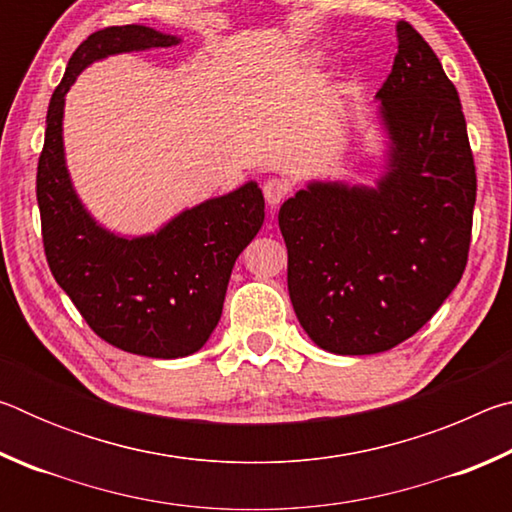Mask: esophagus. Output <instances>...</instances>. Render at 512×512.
<instances>
[{
  "label": "esophagus",
  "mask_w": 512,
  "mask_h": 512,
  "mask_svg": "<svg viewBox=\"0 0 512 512\" xmlns=\"http://www.w3.org/2000/svg\"><path fill=\"white\" fill-rule=\"evenodd\" d=\"M289 189H291V185L287 183V180H282V178H268L266 183H264V198H266L268 207H277V205H280V203L284 201V198H287Z\"/></svg>",
  "instance_id": "esophagus-1"
}]
</instances>
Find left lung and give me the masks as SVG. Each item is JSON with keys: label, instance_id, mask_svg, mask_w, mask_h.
Segmentation results:
<instances>
[{"label": "left lung", "instance_id": "8db88e82", "mask_svg": "<svg viewBox=\"0 0 512 512\" xmlns=\"http://www.w3.org/2000/svg\"><path fill=\"white\" fill-rule=\"evenodd\" d=\"M377 99L388 137L377 185L314 180L277 214L302 329L352 357L395 348L436 314L465 271L476 201L461 99L409 22H397Z\"/></svg>", "mask_w": 512, "mask_h": 512}]
</instances>
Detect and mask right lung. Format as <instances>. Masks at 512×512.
<instances>
[{
  "mask_svg": "<svg viewBox=\"0 0 512 512\" xmlns=\"http://www.w3.org/2000/svg\"><path fill=\"white\" fill-rule=\"evenodd\" d=\"M178 42L142 24L83 40L51 94L36 178L42 244L60 289L103 341L153 359L187 357L210 339L232 266L264 223L262 189L250 180L180 212L153 235H115L85 210L69 178L63 112L65 94L94 60Z\"/></svg>",
  "mask_w": 512,
  "mask_h": 512,
  "instance_id": "add662e5",
  "label": "right lung"
}]
</instances>
